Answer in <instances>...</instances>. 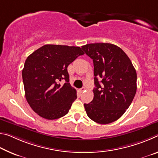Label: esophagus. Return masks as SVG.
Returning a JSON list of instances; mask_svg holds the SVG:
<instances>
[{
  "label": "esophagus",
  "instance_id": "obj_1",
  "mask_svg": "<svg viewBox=\"0 0 158 158\" xmlns=\"http://www.w3.org/2000/svg\"><path fill=\"white\" fill-rule=\"evenodd\" d=\"M84 90H85V88L83 87V88H81V89H79V92L80 93H83V92H84Z\"/></svg>",
  "mask_w": 158,
  "mask_h": 158
}]
</instances>
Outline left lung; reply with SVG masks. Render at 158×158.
Listing matches in <instances>:
<instances>
[{
  "mask_svg": "<svg viewBox=\"0 0 158 158\" xmlns=\"http://www.w3.org/2000/svg\"><path fill=\"white\" fill-rule=\"evenodd\" d=\"M81 49L94 65V98L84 104L85 111L98 123H111L132 103L137 91V73L129 57L116 45L93 43Z\"/></svg>",
  "mask_w": 158,
  "mask_h": 158,
  "instance_id": "left-lung-1",
  "label": "left lung"
}]
</instances>
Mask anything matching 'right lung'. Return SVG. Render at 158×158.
I'll list each match as a JSON object with an SVG mask.
<instances>
[{
    "mask_svg": "<svg viewBox=\"0 0 158 158\" xmlns=\"http://www.w3.org/2000/svg\"><path fill=\"white\" fill-rule=\"evenodd\" d=\"M84 54L79 47L46 44L26 58L22 70L25 96L40 116L55 120L68 113L77 97L69 83L68 67ZM63 79L66 83L61 86Z\"/></svg>",
    "mask_w": 158,
    "mask_h": 158,
    "instance_id": "obj_1",
    "label": "right lung"
}]
</instances>
